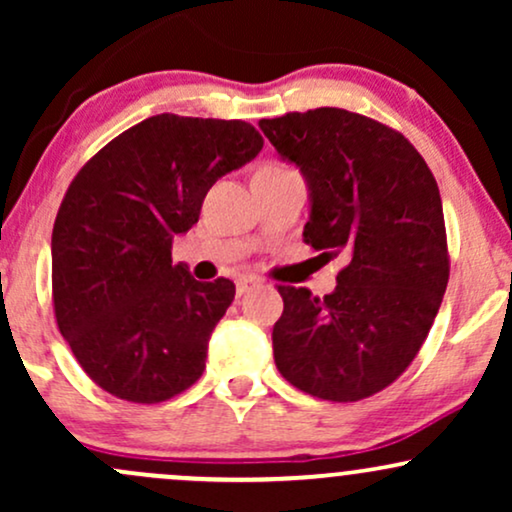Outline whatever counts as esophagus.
<instances>
[{
  "mask_svg": "<svg viewBox=\"0 0 512 512\" xmlns=\"http://www.w3.org/2000/svg\"><path fill=\"white\" fill-rule=\"evenodd\" d=\"M257 286H260V279H255V276H240L236 281V293L238 296H245V293L257 289Z\"/></svg>",
  "mask_w": 512,
  "mask_h": 512,
  "instance_id": "34e87169",
  "label": "esophagus"
}]
</instances>
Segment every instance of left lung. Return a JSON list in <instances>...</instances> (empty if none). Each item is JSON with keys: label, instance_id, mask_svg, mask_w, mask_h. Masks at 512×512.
I'll use <instances>...</instances> for the list:
<instances>
[{"label": "left lung", "instance_id": "obj_1", "mask_svg": "<svg viewBox=\"0 0 512 512\" xmlns=\"http://www.w3.org/2000/svg\"><path fill=\"white\" fill-rule=\"evenodd\" d=\"M310 190L303 240L344 255L337 289L279 286V373L305 395L358 402L392 385L426 342L450 276L438 182L397 129L342 108L260 120Z\"/></svg>", "mask_w": 512, "mask_h": 512}]
</instances>
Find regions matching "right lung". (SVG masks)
I'll list each match as a JSON object with an SVG mask.
<instances>
[{"instance_id": "right-lung-1", "label": "right lung", "mask_w": 512, "mask_h": 512, "mask_svg": "<svg viewBox=\"0 0 512 512\" xmlns=\"http://www.w3.org/2000/svg\"><path fill=\"white\" fill-rule=\"evenodd\" d=\"M250 122L154 115L76 173L52 228L57 327L84 373L117 399L158 404L199 380L231 279H192L173 238L209 187L260 154Z\"/></svg>"}]
</instances>
